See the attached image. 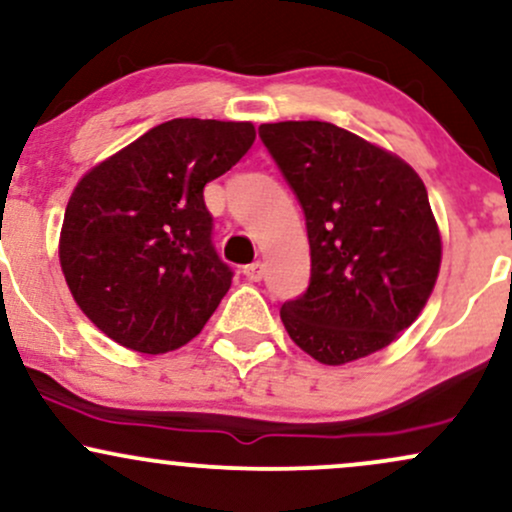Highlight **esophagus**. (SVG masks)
<instances>
[{
    "mask_svg": "<svg viewBox=\"0 0 512 512\" xmlns=\"http://www.w3.org/2000/svg\"><path fill=\"white\" fill-rule=\"evenodd\" d=\"M243 274H245V279H248V281H262L264 264L262 262H252V264H248V267H243Z\"/></svg>",
    "mask_w": 512,
    "mask_h": 512,
    "instance_id": "1",
    "label": "esophagus"
}]
</instances>
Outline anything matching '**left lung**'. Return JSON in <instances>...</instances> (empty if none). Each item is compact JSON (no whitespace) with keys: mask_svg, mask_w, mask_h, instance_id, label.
Listing matches in <instances>:
<instances>
[{"mask_svg":"<svg viewBox=\"0 0 512 512\" xmlns=\"http://www.w3.org/2000/svg\"><path fill=\"white\" fill-rule=\"evenodd\" d=\"M260 139L305 214L310 284L281 305L305 354L342 366L395 342L424 308L440 233L416 170L332 122H274Z\"/></svg>","mask_w":512,"mask_h":512,"instance_id":"8db88e82","label":"left lung"}]
</instances>
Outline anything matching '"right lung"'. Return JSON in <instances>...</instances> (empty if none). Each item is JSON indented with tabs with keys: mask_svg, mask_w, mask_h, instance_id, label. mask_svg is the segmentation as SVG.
I'll use <instances>...</instances> for the list:
<instances>
[{
	"mask_svg": "<svg viewBox=\"0 0 512 512\" xmlns=\"http://www.w3.org/2000/svg\"><path fill=\"white\" fill-rule=\"evenodd\" d=\"M255 142L250 122L178 117L79 180L64 211L60 264L76 305L139 354L195 339L231 289L211 243L204 185Z\"/></svg>",
	"mask_w": 512,
	"mask_h": 512,
	"instance_id": "1",
	"label": "right lung"
}]
</instances>
